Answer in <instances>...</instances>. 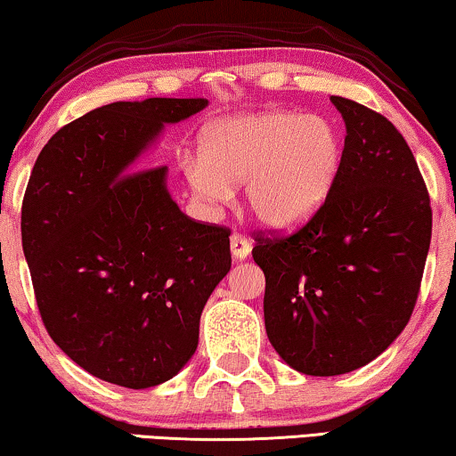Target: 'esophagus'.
<instances>
[{"label": "esophagus", "mask_w": 456, "mask_h": 456, "mask_svg": "<svg viewBox=\"0 0 456 456\" xmlns=\"http://www.w3.org/2000/svg\"><path fill=\"white\" fill-rule=\"evenodd\" d=\"M250 250H252L250 241H248L244 235L240 233L232 235V255L235 261H244V258H248V255H250Z\"/></svg>", "instance_id": "obj_1"}]
</instances>
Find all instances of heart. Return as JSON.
I'll use <instances>...</instances> for the list:
<instances>
[{
    "mask_svg": "<svg viewBox=\"0 0 456 456\" xmlns=\"http://www.w3.org/2000/svg\"><path fill=\"white\" fill-rule=\"evenodd\" d=\"M343 136L330 119L295 111L227 115L204 126L200 159L185 176L206 206L229 200L244 183L250 215L267 227H290L314 215L334 189Z\"/></svg>",
    "mask_w": 456,
    "mask_h": 456,
    "instance_id": "heart-1",
    "label": "heart"
}]
</instances>
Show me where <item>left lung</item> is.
<instances>
[{
    "label": "left lung",
    "instance_id": "obj_1",
    "mask_svg": "<svg viewBox=\"0 0 456 456\" xmlns=\"http://www.w3.org/2000/svg\"><path fill=\"white\" fill-rule=\"evenodd\" d=\"M330 101L347 128L334 189L303 227L252 248L269 341L311 377L357 370L400 337L431 241L429 193L404 136L360 102Z\"/></svg>",
    "mask_w": 456,
    "mask_h": 456
}]
</instances>
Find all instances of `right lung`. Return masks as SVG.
Returning a JSON list of instances; mask_svg holds the SVG:
<instances>
[{"label":"right lung","mask_w":456,"mask_h":456,"mask_svg":"<svg viewBox=\"0 0 456 456\" xmlns=\"http://www.w3.org/2000/svg\"><path fill=\"white\" fill-rule=\"evenodd\" d=\"M206 99L119 101L42 149L22 200V250L44 326L86 372L128 389L168 381L198 349L204 305L232 269L229 229L183 215L168 168L134 170L166 124Z\"/></svg>","instance_id":"obj_1"}]
</instances>
